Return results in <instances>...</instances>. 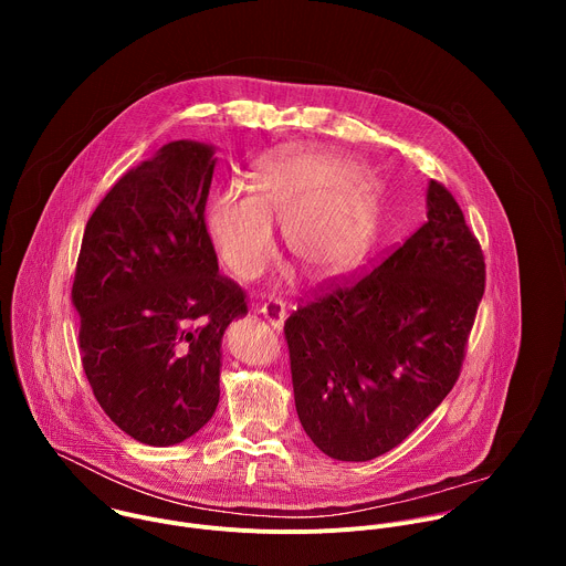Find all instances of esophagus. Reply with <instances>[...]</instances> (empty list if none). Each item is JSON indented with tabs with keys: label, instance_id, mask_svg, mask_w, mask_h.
Here are the masks:
<instances>
[{
	"label": "esophagus",
	"instance_id": "1",
	"mask_svg": "<svg viewBox=\"0 0 566 566\" xmlns=\"http://www.w3.org/2000/svg\"><path fill=\"white\" fill-rule=\"evenodd\" d=\"M262 317H266L269 319V325L273 327V329H282L284 327V319H286V308L282 306V302H269V304H264L260 311H258Z\"/></svg>",
	"mask_w": 566,
	"mask_h": 566
}]
</instances>
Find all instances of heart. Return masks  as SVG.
I'll use <instances>...</instances> for the list:
<instances>
[{"label":"heart","instance_id":"1","mask_svg":"<svg viewBox=\"0 0 566 566\" xmlns=\"http://www.w3.org/2000/svg\"><path fill=\"white\" fill-rule=\"evenodd\" d=\"M244 192L217 190L206 206V232L221 264L241 282L264 273L282 223L289 253L311 277L329 280L367 253L378 221V190L356 158L284 151L264 158Z\"/></svg>","mask_w":566,"mask_h":566}]
</instances>
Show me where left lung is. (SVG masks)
Wrapping results in <instances>:
<instances>
[{
  "mask_svg": "<svg viewBox=\"0 0 566 566\" xmlns=\"http://www.w3.org/2000/svg\"><path fill=\"white\" fill-rule=\"evenodd\" d=\"M426 206L406 244L284 325L300 423L332 459L389 452L459 378L486 264L441 184H428Z\"/></svg>",
  "mask_w": 566,
  "mask_h": 566,
  "instance_id": "obj_1",
  "label": "left lung"
}]
</instances>
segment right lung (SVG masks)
Wrapping results in <instances>:
<instances>
[{"instance_id": "add662e5", "label": "right lung", "mask_w": 566, "mask_h": 566, "mask_svg": "<svg viewBox=\"0 0 566 566\" xmlns=\"http://www.w3.org/2000/svg\"><path fill=\"white\" fill-rule=\"evenodd\" d=\"M214 164L208 143L160 147L98 203L75 266L87 380L105 415L145 446H177L212 419L221 338L247 315L206 232Z\"/></svg>"}]
</instances>
